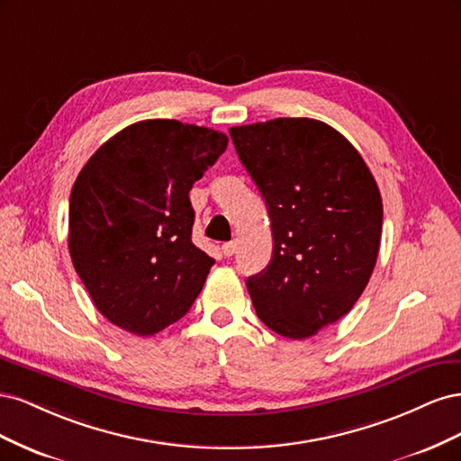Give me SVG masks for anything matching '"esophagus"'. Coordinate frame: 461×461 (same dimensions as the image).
<instances>
[{"instance_id": "esophagus-1", "label": "esophagus", "mask_w": 461, "mask_h": 461, "mask_svg": "<svg viewBox=\"0 0 461 461\" xmlns=\"http://www.w3.org/2000/svg\"><path fill=\"white\" fill-rule=\"evenodd\" d=\"M221 249H222V254H225L227 258H230L236 252V242H225V244L221 246Z\"/></svg>"}]
</instances>
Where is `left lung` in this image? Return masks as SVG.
<instances>
[{
	"instance_id": "left-lung-1",
	"label": "left lung",
	"mask_w": 461,
	"mask_h": 461,
	"mask_svg": "<svg viewBox=\"0 0 461 461\" xmlns=\"http://www.w3.org/2000/svg\"><path fill=\"white\" fill-rule=\"evenodd\" d=\"M267 203L273 256L246 286L281 337L310 339L354 308L379 256L383 200L357 149L315 119L229 131Z\"/></svg>"
}]
</instances>
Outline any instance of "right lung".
Listing matches in <instances>:
<instances>
[{
    "instance_id": "right-lung-1",
    "label": "right lung",
    "mask_w": 461,
    "mask_h": 461,
    "mask_svg": "<svg viewBox=\"0 0 461 461\" xmlns=\"http://www.w3.org/2000/svg\"><path fill=\"white\" fill-rule=\"evenodd\" d=\"M229 138L175 119L134 122L97 148L68 203V252L111 323L149 337L185 317L215 263L192 244L188 192Z\"/></svg>"
}]
</instances>
